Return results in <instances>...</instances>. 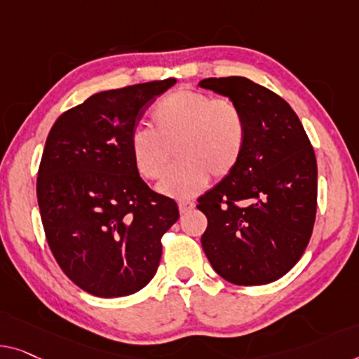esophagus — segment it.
I'll use <instances>...</instances> for the list:
<instances>
[{"label":"esophagus","instance_id":"34e87169","mask_svg":"<svg viewBox=\"0 0 359 359\" xmlns=\"http://www.w3.org/2000/svg\"><path fill=\"white\" fill-rule=\"evenodd\" d=\"M194 208H195V203L194 201H190V200H180L179 201V211L182 214L189 212L190 210H194Z\"/></svg>","mask_w":359,"mask_h":359}]
</instances>
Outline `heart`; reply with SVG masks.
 I'll use <instances>...</instances> for the list:
<instances>
[{"label":"heart","instance_id":"1","mask_svg":"<svg viewBox=\"0 0 359 359\" xmlns=\"http://www.w3.org/2000/svg\"><path fill=\"white\" fill-rule=\"evenodd\" d=\"M149 121L151 128H133L128 147L137 172L148 180L163 177L175 149L180 163L159 184V191L168 196L198 194L210 175L227 177L243 156L247 119L231 98L175 90L154 104Z\"/></svg>","mask_w":359,"mask_h":359}]
</instances>
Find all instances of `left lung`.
I'll return each instance as SVG.
<instances>
[{"mask_svg":"<svg viewBox=\"0 0 359 359\" xmlns=\"http://www.w3.org/2000/svg\"><path fill=\"white\" fill-rule=\"evenodd\" d=\"M200 87L233 100L248 127L237 168L198 198L208 217L203 250L235 285L271 283L298 263L311 238L316 154L295 111L263 85L233 76L205 79Z\"/></svg>","mask_w":359,"mask_h":359,"instance_id":"obj_1","label":"left lung"}]
</instances>
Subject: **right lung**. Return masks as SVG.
I'll use <instances>...</instances> for the list:
<instances>
[{"label": "right lung", "mask_w": 359, "mask_h": 359, "mask_svg": "<svg viewBox=\"0 0 359 359\" xmlns=\"http://www.w3.org/2000/svg\"><path fill=\"white\" fill-rule=\"evenodd\" d=\"M175 79L100 92L57 117L36 177L46 242L69 279L117 298L156 274L177 203L153 191L133 164L130 133Z\"/></svg>", "instance_id": "1"}]
</instances>
